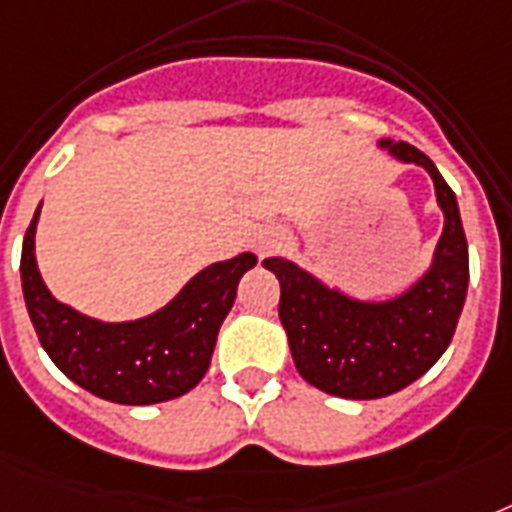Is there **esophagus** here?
I'll return each mask as SVG.
<instances>
[{
    "label": "esophagus",
    "instance_id": "34e87169",
    "mask_svg": "<svg viewBox=\"0 0 512 512\" xmlns=\"http://www.w3.org/2000/svg\"><path fill=\"white\" fill-rule=\"evenodd\" d=\"M284 244H287V233L281 231V228H265V231H260V236H257L255 249L260 257H268L273 255V252H279Z\"/></svg>",
    "mask_w": 512,
    "mask_h": 512
}]
</instances>
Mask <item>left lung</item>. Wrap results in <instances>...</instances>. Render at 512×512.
Returning <instances> with one entry per match:
<instances>
[{"instance_id":"left-lung-1","label":"left lung","mask_w":512,"mask_h":512,"mask_svg":"<svg viewBox=\"0 0 512 512\" xmlns=\"http://www.w3.org/2000/svg\"><path fill=\"white\" fill-rule=\"evenodd\" d=\"M396 162L428 172L444 215L430 265L393 297L369 300L332 287L287 257H265L281 284L279 319L305 382L329 396L369 401L420 380L444 356L468 295V241L457 196L420 148L377 140Z\"/></svg>"}]
</instances>
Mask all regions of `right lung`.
<instances>
[{
	"label": "right lung",
	"instance_id": "1",
	"mask_svg": "<svg viewBox=\"0 0 512 512\" xmlns=\"http://www.w3.org/2000/svg\"><path fill=\"white\" fill-rule=\"evenodd\" d=\"M36 207L20 252L28 316L52 364L79 388L111 404L148 406L185 396L207 374L217 332L233 308L241 276L257 255L241 252L201 268L170 303L130 321H103L60 303L36 265Z\"/></svg>",
	"mask_w": 512,
	"mask_h": 512
}]
</instances>
